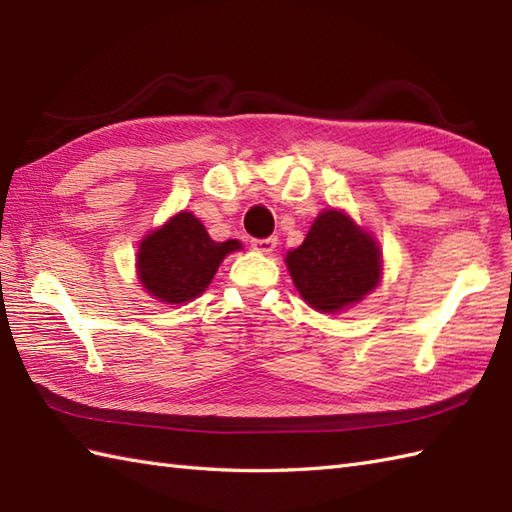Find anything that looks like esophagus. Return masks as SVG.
I'll return each mask as SVG.
<instances>
[{"label":"esophagus","mask_w":512,"mask_h":512,"mask_svg":"<svg viewBox=\"0 0 512 512\" xmlns=\"http://www.w3.org/2000/svg\"><path fill=\"white\" fill-rule=\"evenodd\" d=\"M250 246L257 253H273L277 246V237H264V239H250Z\"/></svg>","instance_id":"obj_1"}]
</instances>
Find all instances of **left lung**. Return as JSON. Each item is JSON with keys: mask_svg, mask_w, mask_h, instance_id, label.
I'll list each match as a JSON object with an SVG mask.
<instances>
[{"mask_svg": "<svg viewBox=\"0 0 512 512\" xmlns=\"http://www.w3.org/2000/svg\"><path fill=\"white\" fill-rule=\"evenodd\" d=\"M286 264L301 297L330 314L361 301L380 279L376 242L341 211H323Z\"/></svg>", "mask_w": 512, "mask_h": 512, "instance_id": "8db88e82", "label": "left lung"}]
</instances>
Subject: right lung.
<instances>
[{
	"mask_svg": "<svg viewBox=\"0 0 512 512\" xmlns=\"http://www.w3.org/2000/svg\"><path fill=\"white\" fill-rule=\"evenodd\" d=\"M237 248H242L237 239L213 242L198 217L182 211L143 239L138 279L158 301H191L202 295L222 259Z\"/></svg>",
	"mask_w": 512,
	"mask_h": 512,
	"instance_id": "obj_1",
	"label": "right lung"
}]
</instances>
